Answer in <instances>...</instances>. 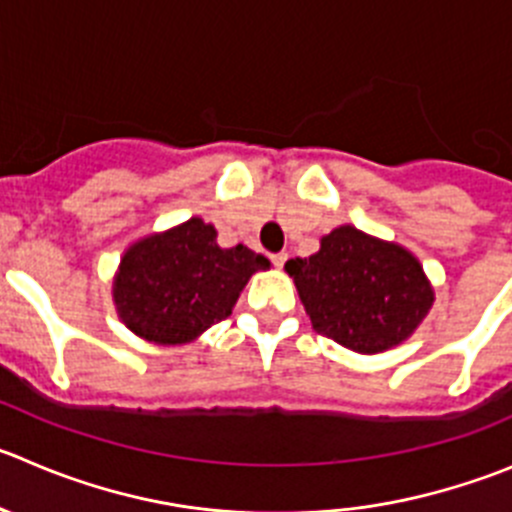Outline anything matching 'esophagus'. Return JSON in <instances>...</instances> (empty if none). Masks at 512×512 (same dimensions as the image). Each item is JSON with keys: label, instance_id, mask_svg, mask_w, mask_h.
Instances as JSON below:
<instances>
[{"label": "esophagus", "instance_id": "34e87169", "mask_svg": "<svg viewBox=\"0 0 512 512\" xmlns=\"http://www.w3.org/2000/svg\"><path fill=\"white\" fill-rule=\"evenodd\" d=\"M271 264H274L276 269H281V266L287 264V253H274V256H271Z\"/></svg>", "mask_w": 512, "mask_h": 512}]
</instances>
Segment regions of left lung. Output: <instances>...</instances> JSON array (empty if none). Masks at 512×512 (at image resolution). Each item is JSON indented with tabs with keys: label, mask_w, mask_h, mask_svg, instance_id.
<instances>
[{
	"label": "left lung",
	"mask_w": 512,
	"mask_h": 512,
	"mask_svg": "<svg viewBox=\"0 0 512 512\" xmlns=\"http://www.w3.org/2000/svg\"><path fill=\"white\" fill-rule=\"evenodd\" d=\"M312 327L355 353H381L419 327L434 302L419 261L396 243L340 225L309 259H289Z\"/></svg>",
	"instance_id": "obj_1"
}]
</instances>
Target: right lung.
Listing matches in <instances>:
<instances>
[{
	"instance_id": "right-lung-1",
	"label": "right lung",
	"mask_w": 512,
	"mask_h": 512,
	"mask_svg": "<svg viewBox=\"0 0 512 512\" xmlns=\"http://www.w3.org/2000/svg\"><path fill=\"white\" fill-rule=\"evenodd\" d=\"M269 266L243 243L220 248L213 225L190 218L124 253L114 302L131 332L157 345H180L225 320L251 274Z\"/></svg>"
}]
</instances>
